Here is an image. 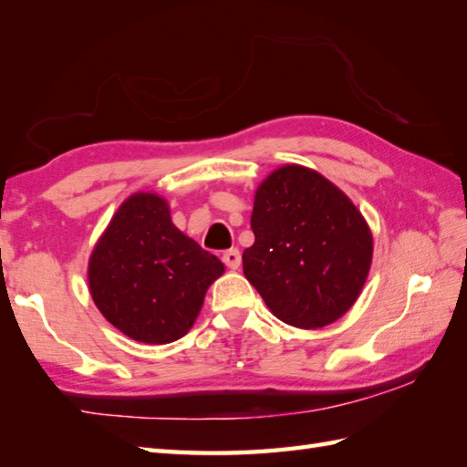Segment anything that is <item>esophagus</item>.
<instances>
[{"label": "esophagus", "instance_id": "1", "mask_svg": "<svg viewBox=\"0 0 467 467\" xmlns=\"http://www.w3.org/2000/svg\"><path fill=\"white\" fill-rule=\"evenodd\" d=\"M222 260L230 269H237V267H240V264H242V254H240V250H237V247H232V250H225L223 252Z\"/></svg>", "mask_w": 467, "mask_h": 467}]
</instances>
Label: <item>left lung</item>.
I'll list each match as a JSON object with an SVG mask.
<instances>
[{
    "label": "left lung",
    "instance_id": "8db88e82",
    "mask_svg": "<svg viewBox=\"0 0 467 467\" xmlns=\"http://www.w3.org/2000/svg\"><path fill=\"white\" fill-rule=\"evenodd\" d=\"M244 274L272 314L317 329L356 304L369 274L374 240L348 195L304 165L272 171L255 192Z\"/></svg>",
    "mask_w": 467,
    "mask_h": 467
}]
</instances>
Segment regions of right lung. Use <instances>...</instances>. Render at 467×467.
I'll list each match as a JSON object with an SVG mask.
<instances>
[{"instance_id":"obj_1","label":"right lung","mask_w":467,"mask_h":467,"mask_svg":"<svg viewBox=\"0 0 467 467\" xmlns=\"http://www.w3.org/2000/svg\"><path fill=\"white\" fill-rule=\"evenodd\" d=\"M223 264L171 223L155 193H133L111 217L89 257L93 302L111 326L141 344L188 334Z\"/></svg>"}]
</instances>
